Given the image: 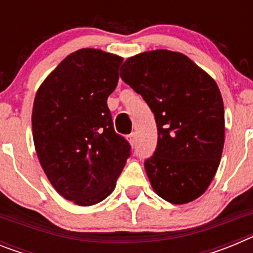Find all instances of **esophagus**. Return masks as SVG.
<instances>
[{
	"mask_svg": "<svg viewBox=\"0 0 253 253\" xmlns=\"http://www.w3.org/2000/svg\"><path fill=\"white\" fill-rule=\"evenodd\" d=\"M128 140L131 146H134L135 142H137V133H135V131H131V133L128 135Z\"/></svg>",
	"mask_w": 253,
	"mask_h": 253,
	"instance_id": "esophagus-1",
	"label": "esophagus"
}]
</instances>
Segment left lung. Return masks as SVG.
I'll return each instance as SVG.
<instances>
[{
    "instance_id": "obj_1",
    "label": "left lung",
    "mask_w": 253,
    "mask_h": 253,
    "mask_svg": "<svg viewBox=\"0 0 253 253\" xmlns=\"http://www.w3.org/2000/svg\"><path fill=\"white\" fill-rule=\"evenodd\" d=\"M120 77L154 114L157 147L144 161L153 190L172 204L198 199L224 146V106L215 81L185 54L165 49L128 58Z\"/></svg>"
}]
</instances>
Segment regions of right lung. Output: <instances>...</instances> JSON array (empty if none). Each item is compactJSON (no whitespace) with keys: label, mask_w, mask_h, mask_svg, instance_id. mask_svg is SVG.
Listing matches in <instances>:
<instances>
[{"label":"right lung","mask_w":253,"mask_h":253,"mask_svg":"<svg viewBox=\"0 0 253 253\" xmlns=\"http://www.w3.org/2000/svg\"><path fill=\"white\" fill-rule=\"evenodd\" d=\"M122 63L119 55L80 49L58 64L35 95L31 124L40 165L58 193L81 207L113 193L130 156L107 107Z\"/></svg>","instance_id":"1"}]
</instances>
